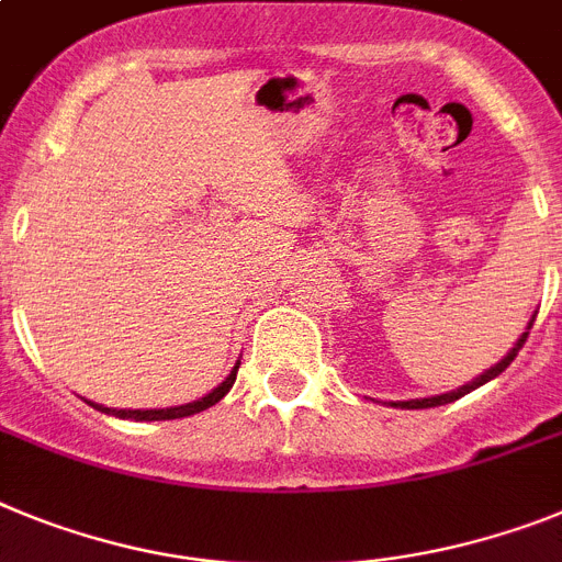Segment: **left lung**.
<instances>
[{"mask_svg": "<svg viewBox=\"0 0 562 562\" xmlns=\"http://www.w3.org/2000/svg\"><path fill=\"white\" fill-rule=\"evenodd\" d=\"M531 324H535V318L529 321V327H526V333H522L520 338H517V344H515V347L509 349V352H506V358H503V361H497L495 367L486 369V372H483V375H477V378H474V381H469L467 386H458V390L446 392V395H435V397H415V401H395V404H392V406H401V409H429V406L452 404V401H458V397L469 395V392H472V390H477V386H483V383H488V381H492V378L501 375L503 369H506V367H509L512 361H515L517 352H520L522 344H526V338H529Z\"/></svg>", "mask_w": 562, "mask_h": 562, "instance_id": "left-lung-1", "label": "left lung"}]
</instances>
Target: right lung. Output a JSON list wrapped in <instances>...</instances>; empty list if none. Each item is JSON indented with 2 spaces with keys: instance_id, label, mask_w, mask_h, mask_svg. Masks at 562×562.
Here are the masks:
<instances>
[{
  "instance_id": "1",
  "label": "right lung",
  "mask_w": 562,
  "mask_h": 562,
  "mask_svg": "<svg viewBox=\"0 0 562 562\" xmlns=\"http://www.w3.org/2000/svg\"><path fill=\"white\" fill-rule=\"evenodd\" d=\"M235 375H238V363L233 367V372H229L227 378H224L218 386H215L210 395L199 397V401H193V404H181V406H170V409H110V406H99L93 404V401H88L90 406H95V409L108 412V415H116V418H131V420H172V418H187V415H195V412H204L210 409V406H215L218 401H222L224 395H227L229 390H233L235 383Z\"/></svg>"
}]
</instances>
